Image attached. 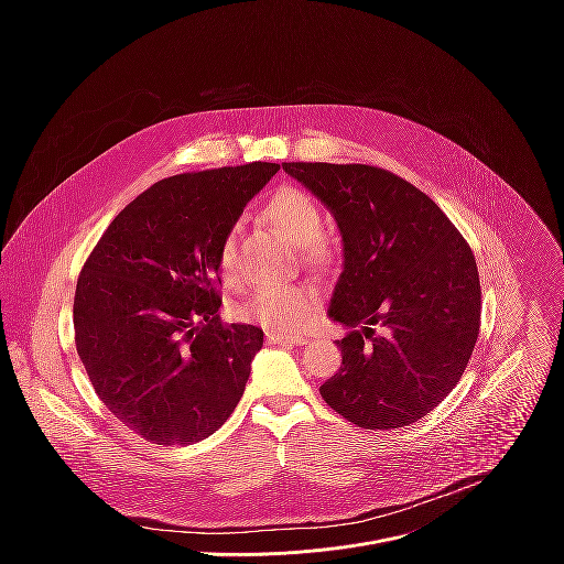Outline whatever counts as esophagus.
<instances>
[{"label":"esophagus","instance_id":"obj_1","mask_svg":"<svg viewBox=\"0 0 564 564\" xmlns=\"http://www.w3.org/2000/svg\"><path fill=\"white\" fill-rule=\"evenodd\" d=\"M268 344H283V346H303L307 344V337H299V335H276V333H268L265 335Z\"/></svg>","mask_w":564,"mask_h":564}]
</instances>
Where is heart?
Instances as JSON below:
<instances>
[{
  "mask_svg": "<svg viewBox=\"0 0 564 564\" xmlns=\"http://www.w3.org/2000/svg\"><path fill=\"white\" fill-rule=\"evenodd\" d=\"M261 216L288 240L301 248L303 261L312 268H326L333 248L321 238L324 214L312 194L294 185H281L268 198ZM218 270L229 279L236 274V234L227 231L218 246ZM321 305V292L312 283L268 285L250 292L234 307L236 316L261 328L288 335L305 328Z\"/></svg>",
  "mask_w": 564,
  "mask_h": 564,
  "instance_id": "obj_1",
  "label": "heart"
}]
</instances>
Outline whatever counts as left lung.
<instances>
[{"label":"left lung","mask_w":564,"mask_h":564,"mask_svg":"<svg viewBox=\"0 0 564 564\" xmlns=\"http://www.w3.org/2000/svg\"><path fill=\"white\" fill-rule=\"evenodd\" d=\"M344 234L330 316L350 333L318 388L348 422L390 431L429 415L459 381L479 335L475 257L415 185L375 165L283 163Z\"/></svg>","instance_id":"left-lung-1"}]
</instances>
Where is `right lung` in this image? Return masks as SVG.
<instances>
[{"label":"right lung","mask_w":564,"mask_h":564,"mask_svg":"<svg viewBox=\"0 0 564 564\" xmlns=\"http://www.w3.org/2000/svg\"><path fill=\"white\" fill-rule=\"evenodd\" d=\"M276 172L250 163L153 183L79 272L77 355L102 404L151 444L209 437L243 397L263 330L220 318L218 246Z\"/></svg>","instance_id":"right-lung-1"}]
</instances>
